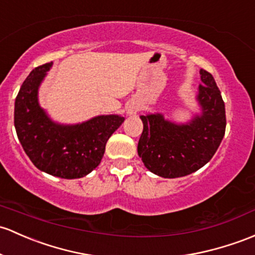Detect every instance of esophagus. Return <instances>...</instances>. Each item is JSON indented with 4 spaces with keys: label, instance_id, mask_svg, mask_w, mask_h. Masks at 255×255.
<instances>
[{
    "label": "esophagus",
    "instance_id": "esophagus-1",
    "mask_svg": "<svg viewBox=\"0 0 255 255\" xmlns=\"http://www.w3.org/2000/svg\"><path fill=\"white\" fill-rule=\"evenodd\" d=\"M139 107L137 105H131L128 107V114H130V116H133V114H136L138 112Z\"/></svg>",
    "mask_w": 255,
    "mask_h": 255
}]
</instances>
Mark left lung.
Masks as SVG:
<instances>
[{"label":"left lung","mask_w":255,"mask_h":255,"mask_svg":"<svg viewBox=\"0 0 255 255\" xmlns=\"http://www.w3.org/2000/svg\"><path fill=\"white\" fill-rule=\"evenodd\" d=\"M202 84L196 100L201 113L183 124L163 114L141 116L143 131L137 152L150 172L165 179L190 175L215 154L225 135V103L210 73L201 69Z\"/></svg>","instance_id":"8db88e82"}]
</instances>
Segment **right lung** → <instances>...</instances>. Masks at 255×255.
<instances>
[{
  "instance_id": "add662e5",
  "label": "right lung",
  "mask_w": 255,
  "mask_h": 255,
  "mask_svg": "<svg viewBox=\"0 0 255 255\" xmlns=\"http://www.w3.org/2000/svg\"><path fill=\"white\" fill-rule=\"evenodd\" d=\"M53 63L35 68L19 90L14 127L19 142L35 166L52 176L79 179L98 166L106 143L125 118L97 116L79 124L53 122L39 103V89Z\"/></svg>"
}]
</instances>
